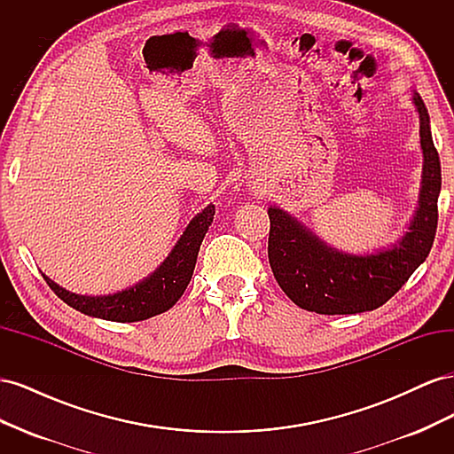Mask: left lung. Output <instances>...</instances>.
<instances>
[{
    "mask_svg": "<svg viewBox=\"0 0 454 454\" xmlns=\"http://www.w3.org/2000/svg\"><path fill=\"white\" fill-rule=\"evenodd\" d=\"M420 119L422 185L419 208L402 240L375 254L352 255L329 248L295 217L270 206L269 263L282 292L301 309L318 314H356L379 309L428 257L437 229L442 164L430 132V115L413 94Z\"/></svg>",
    "mask_w": 454,
    "mask_h": 454,
    "instance_id": "1",
    "label": "left lung"
}]
</instances>
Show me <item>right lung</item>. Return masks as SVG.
Segmentation results:
<instances>
[{
	"instance_id": "right-lung-1",
	"label": "right lung",
	"mask_w": 454,
	"mask_h": 454,
	"mask_svg": "<svg viewBox=\"0 0 454 454\" xmlns=\"http://www.w3.org/2000/svg\"><path fill=\"white\" fill-rule=\"evenodd\" d=\"M215 206L208 204L206 208L197 214L187 229L184 231L182 239L162 261L155 272H151L147 278L134 284L127 290L112 294V295H79L60 287L43 274L45 282L51 290L57 294L66 305L83 312L94 318H102L109 322H140L147 320L151 316L167 312L176 305L185 292V287L193 277L197 255L200 250L202 239L206 231L214 222Z\"/></svg>"
}]
</instances>
